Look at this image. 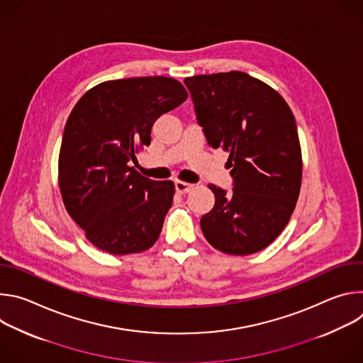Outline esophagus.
<instances>
[{"label": "esophagus", "instance_id": "1", "mask_svg": "<svg viewBox=\"0 0 363 363\" xmlns=\"http://www.w3.org/2000/svg\"><path fill=\"white\" fill-rule=\"evenodd\" d=\"M192 186H194V185H191V184H188V182L175 181V191H177L178 194H186V192H189V191L192 189Z\"/></svg>", "mask_w": 363, "mask_h": 363}]
</instances>
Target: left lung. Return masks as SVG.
<instances>
[{
    "label": "left lung",
    "instance_id": "1",
    "mask_svg": "<svg viewBox=\"0 0 363 363\" xmlns=\"http://www.w3.org/2000/svg\"><path fill=\"white\" fill-rule=\"evenodd\" d=\"M206 142L228 152L231 194L210 185L214 208L201 230L214 248L248 255L270 245L296 208L301 186V147L296 119L269 84L242 72L186 77Z\"/></svg>",
    "mask_w": 363,
    "mask_h": 363
}]
</instances>
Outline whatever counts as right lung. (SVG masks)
Instances as JSON below:
<instances>
[{
	"instance_id": "right-lung-1",
	"label": "right lung",
	"mask_w": 363,
	"mask_h": 363,
	"mask_svg": "<svg viewBox=\"0 0 363 363\" xmlns=\"http://www.w3.org/2000/svg\"><path fill=\"white\" fill-rule=\"evenodd\" d=\"M186 97L178 80L150 76L103 82L76 103L60 146L59 185L69 216L97 248L126 255L160 238L175 185L130 165L150 145L155 121Z\"/></svg>"
}]
</instances>
